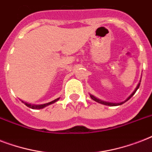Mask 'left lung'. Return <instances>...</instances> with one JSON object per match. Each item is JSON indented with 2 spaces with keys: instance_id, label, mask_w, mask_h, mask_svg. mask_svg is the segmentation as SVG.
<instances>
[{
  "instance_id": "1",
  "label": "left lung",
  "mask_w": 152,
  "mask_h": 152,
  "mask_svg": "<svg viewBox=\"0 0 152 152\" xmlns=\"http://www.w3.org/2000/svg\"><path fill=\"white\" fill-rule=\"evenodd\" d=\"M140 83H139V84H138V85H137V88H136V89H135V91H133V92H132V95H130L129 97L127 99L125 100V102H121V103H111V102H104V101H102V100L98 99L97 98H95V96H94V95H90V96H91V99H92L94 100V101L97 102H99V103H101V104H103V105H106V106H118V105H121V104L124 103V102H126V101H128V100L130 98L132 97V95H134L135 93H136V91H137V89H138V88H139V87H140Z\"/></svg>"
}]
</instances>
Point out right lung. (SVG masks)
I'll return each instance as SVG.
<instances>
[{
  "mask_svg": "<svg viewBox=\"0 0 152 152\" xmlns=\"http://www.w3.org/2000/svg\"><path fill=\"white\" fill-rule=\"evenodd\" d=\"M58 99H59V98H58V99H57L53 100V101L50 102H48V103L43 104V105H31V104H28V103H27V102H24V103H25V105L27 106V107H29V108H31V109H34V110H35V109L44 108L45 106H48V105H50V104H52V103H54L55 102H57Z\"/></svg>",
  "mask_w": 152,
  "mask_h": 152,
  "instance_id": "1",
  "label": "right lung"
}]
</instances>
